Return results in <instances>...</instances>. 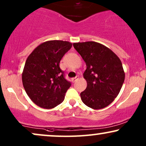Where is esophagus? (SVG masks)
<instances>
[{"label":"esophagus","instance_id":"34e87169","mask_svg":"<svg viewBox=\"0 0 146 146\" xmlns=\"http://www.w3.org/2000/svg\"><path fill=\"white\" fill-rule=\"evenodd\" d=\"M79 75H77V76L75 77H73V78H71V82H75V81H77V79H79Z\"/></svg>","mask_w":146,"mask_h":146}]
</instances>
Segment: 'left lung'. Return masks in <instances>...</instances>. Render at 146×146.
I'll list each match as a JSON object with an SVG mask.
<instances>
[{
    "mask_svg": "<svg viewBox=\"0 0 146 146\" xmlns=\"http://www.w3.org/2000/svg\"><path fill=\"white\" fill-rule=\"evenodd\" d=\"M73 45L87 66L83 75L87 88L80 94L82 102L94 110L108 106L119 94L125 80L121 60L110 48L98 42Z\"/></svg>",
    "mask_w": 146,
    "mask_h": 146,
    "instance_id": "left-lung-1",
    "label": "left lung"
}]
</instances>
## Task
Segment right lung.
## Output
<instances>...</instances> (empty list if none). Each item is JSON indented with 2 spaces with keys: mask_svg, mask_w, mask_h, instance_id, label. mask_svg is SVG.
<instances>
[{
  "mask_svg": "<svg viewBox=\"0 0 146 146\" xmlns=\"http://www.w3.org/2000/svg\"><path fill=\"white\" fill-rule=\"evenodd\" d=\"M71 47L69 42L50 40L40 44L27 57L22 82L27 96L37 106L50 109L63 102L71 83L64 77L59 63Z\"/></svg>",
  "mask_w": 146,
  "mask_h": 146,
  "instance_id": "obj_1",
  "label": "right lung"
}]
</instances>
